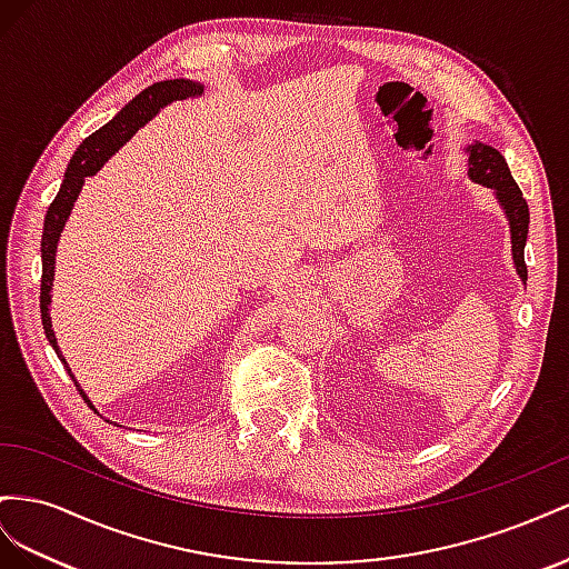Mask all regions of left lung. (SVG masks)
Returning <instances> with one entry per match:
<instances>
[{"mask_svg": "<svg viewBox=\"0 0 569 569\" xmlns=\"http://www.w3.org/2000/svg\"><path fill=\"white\" fill-rule=\"evenodd\" d=\"M469 152V171L467 176L475 183H481L496 192V198L502 207V212L510 223V238H512V259L519 279L527 283V264H525V246L529 233V204L522 198V190L515 183V178L508 169V161L496 148L489 144H467Z\"/></svg>", "mask_w": 569, "mask_h": 569, "instance_id": "left-lung-1", "label": "left lung"}]
</instances>
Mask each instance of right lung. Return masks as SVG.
<instances>
[{
  "instance_id": "1",
  "label": "right lung",
  "mask_w": 569,
  "mask_h": 569,
  "mask_svg": "<svg viewBox=\"0 0 569 569\" xmlns=\"http://www.w3.org/2000/svg\"><path fill=\"white\" fill-rule=\"evenodd\" d=\"M202 90H204V86L194 83V80H188V78L161 80V83L144 88L107 126H102L100 131H94L90 138L83 140V144H80V148L76 150V154L69 161L57 198L52 200L50 209H47L44 229H42V248H40V252H42V283H40L42 329H44L47 340H50V346L54 348L57 357L61 360V365L67 367L69 377L73 379V383L78 388V393L83 396V400L90 405V410H94V405L90 402V398L86 396L83 388H80V383L76 381L73 371L69 369L67 360H63V355L57 346V336L52 331V317H50L52 296L50 293H52V281H54V257H57L59 236L63 231V226H67V219L71 214L73 202L78 200L80 188H83V183H86V178L100 171L104 167V161L113 152H117L123 142L131 140L138 128L148 123L161 107H167L176 100H186V97H198V94H202ZM97 415H100V412H97Z\"/></svg>"
}]
</instances>
